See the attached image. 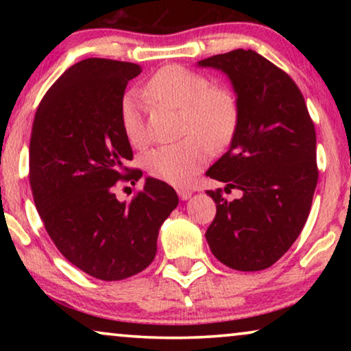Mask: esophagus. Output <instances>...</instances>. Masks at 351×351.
Returning <instances> with one entry per match:
<instances>
[{
	"instance_id": "1",
	"label": "esophagus",
	"mask_w": 351,
	"mask_h": 351,
	"mask_svg": "<svg viewBox=\"0 0 351 351\" xmlns=\"http://www.w3.org/2000/svg\"><path fill=\"white\" fill-rule=\"evenodd\" d=\"M191 193H193V191H191L190 189H179V190H177V195H179V198L184 199V201L189 199Z\"/></svg>"
}]
</instances>
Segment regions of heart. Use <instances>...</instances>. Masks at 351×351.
<instances>
[{
    "label": "heart",
    "mask_w": 351,
    "mask_h": 351,
    "mask_svg": "<svg viewBox=\"0 0 351 351\" xmlns=\"http://www.w3.org/2000/svg\"><path fill=\"white\" fill-rule=\"evenodd\" d=\"M148 102L180 110V132L185 138L158 147L145 158L155 179L186 185L203 169L209 147L223 148L233 141L239 124V104L232 89L213 86L208 76L182 65H166L150 76L142 89ZM124 136L134 148L148 143L142 105L128 95L119 107Z\"/></svg>",
    "instance_id": "1"
}]
</instances>
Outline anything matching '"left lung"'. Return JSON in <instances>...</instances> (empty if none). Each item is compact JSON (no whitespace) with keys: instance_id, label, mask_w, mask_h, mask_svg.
<instances>
[{"instance_id":"1","label":"left lung","mask_w":351,"mask_h":351,"mask_svg":"<svg viewBox=\"0 0 351 351\" xmlns=\"http://www.w3.org/2000/svg\"><path fill=\"white\" fill-rule=\"evenodd\" d=\"M225 71L238 94L239 124L232 147L208 174L225 182L208 190L217 206L206 232L217 261L233 270L271 267L299 238L318 184L316 132L294 80L251 49L199 62Z\"/></svg>"}]
</instances>
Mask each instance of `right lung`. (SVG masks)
Segmentation results:
<instances>
[{"mask_svg": "<svg viewBox=\"0 0 351 351\" xmlns=\"http://www.w3.org/2000/svg\"><path fill=\"white\" fill-rule=\"evenodd\" d=\"M142 69L90 57L71 65L47 89L30 136V189L59 252L104 281L134 276L156 256L161 223L179 204L166 182L148 177L131 203L118 182L136 184L132 148L119 121L128 81Z\"/></svg>", "mask_w": 351, "mask_h": 351, "instance_id": "1", "label": "right lung"}]
</instances>
